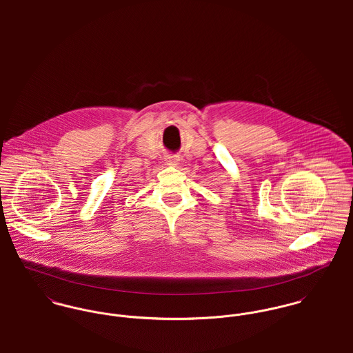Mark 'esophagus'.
Wrapping results in <instances>:
<instances>
[{
  "label": "esophagus",
  "instance_id": "34e87169",
  "mask_svg": "<svg viewBox=\"0 0 353 353\" xmlns=\"http://www.w3.org/2000/svg\"><path fill=\"white\" fill-rule=\"evenodd\" d=\"M178 161H179V157L175 156V154H167V156H165V163H167L168 165H176Z\"/></svg>",
  "mask_w": 353,
  "mask_h": 353
}]
</instances>
